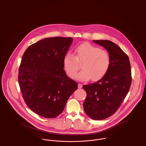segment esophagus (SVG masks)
<instances>
[{"label": "esophagus", "mask_w": 146, "mask_h": 146, "mask_svg": "<svg viewBox=\"0 0 146 146\" xmlns=\"http://www.w3.org/2000/svg\"><path fill=\"white\" fill-rule=\"evenodd\" d=\"M82 86H83L82 84H81L80 83H78V88H79V89L82 88Z\"/></svg>", "instance_id": "esophagus-1"}]
</instances>
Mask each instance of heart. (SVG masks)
Instances as JSON below:
<instances>
[{
	"label": "heart",
	"mask_w": 146,
	"mask_h": 146,
	"mask_svg": "<svg viewBox=\"0 0 146 146\" xmlns=\"http://www.w3.org/2000/svg\"><path fill=\"white\" fill-rule=\"evenodd\" d=\"M82 70L76 76L81 81H86L91 78L92 81H96L104 76L110 68L111 55L104 49L85 43L76 48L74 55L68 53L63 59V67L67 74L73 78L80 68Z\"/></svg>",
	"instance_id": "b5f03b06"
}]
</instances>
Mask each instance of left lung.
Wrapping results in <instances>:
<instances>
[{
    "label": "left lung",
    "mask_w": 146,
    "mask_h": 146,
    "mask_svg": "<svg viewBox=\"0 0 146 146\" xmlns=\"http://www.w3.org/2000/svg\"><path fill=\"white\" fill-rule=\"evenodd\" d=\"M106 49L111 55L110 68L96 83L84 85L86 98L85 113L94 120H103L114 114L124 100L131 84V71L127 55L113 42L93 40Z\"/></svg>",
    "instance_id": "8db88e82"
}]
</instances>
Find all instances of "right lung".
<instances>
[{"label": "right lung", "instance_id": "1", "mask_svg": "<svg viewBox=\"0 0 146 146\" xmlns=\"http://www.w3.org/2000/svg\"><path fill=\"white\" fill-rule=\"evenodd\" d=\"M73 40L45 38L30 45L22 56L18 76L22 97L28 108L42 117L59 115L78 89L63 70V59Z\"/></svg>", "mask_w": 146, "mask_h": 146}]
</instances>
